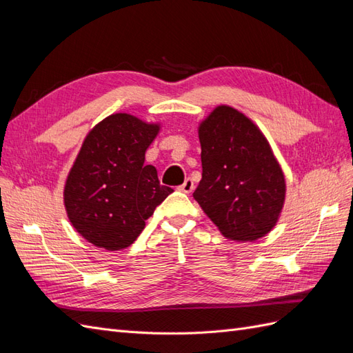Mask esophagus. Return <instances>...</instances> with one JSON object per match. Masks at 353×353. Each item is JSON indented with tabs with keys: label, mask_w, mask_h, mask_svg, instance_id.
<instances>
[{
	"label": "esophagus",
	"mask_w": 353,
	"mask_h": 353,
	"mask_svg": "<svg viewBox=\"0 0 353 353\" xmlns=\"http://www.w3.org/2000/svg\"><path fill=\"white\" fill-rule=\"evenodd\" d=\"M179 190L184 191V193H191V191L194 190V181L191 179V178H187V179L184 181V184L179 185Z\"/></svg>",
	"instance_id": "34e87169"
}]
</instances>
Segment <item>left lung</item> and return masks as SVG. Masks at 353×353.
Instances as JSON below:
<instances>
[{"label": "left lung", "mask_w": 353, "mask_h": 353, "mask_svg": "<svg viewBox=\"0 0 353 353\" xmlns=\"http://www.w3.org/2000/svg\"><path fill=\"white\" fill-rule=\"evenodd\" d=\"M201 181L193 193L223 236L252 241L268 234L285 196L283 170L256 125L219 105L199 128Z\"/></svg>", "instance_id": "1"}]
</instances>
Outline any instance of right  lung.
Instances as JSON below:
<instances>
[{"label": "right lung", "instance_id": "right-lung-1", "mask_svg": "<svg viewBox=\"0 0 353 353\" xmlns=\"http://www.w3.org/2000/svg\"><path fill=\"white\" fill-rule=\"evenodd\" d=\"M159 125L116 113L87 135L65 187L72 225L99 248L131 245L172 188L160 184L157 170L144 165Z\"/></svg>", "mask_w": 353, "mask_h": 353}]
</instances>
